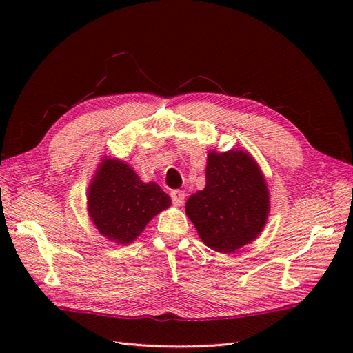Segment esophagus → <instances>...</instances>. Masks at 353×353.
Segmentation results:
<instances>
[{"label": "esophagus", "instance_id": "1", "mask_svg": "<svg viewBox=\"0 0 353 353\" xmlns=\"http://www.w3.org/2000/svg\"><path fill=\"white\" fill-rule=\"evenodd\" d=\"M170 196H172V201H173V205L174 206H177V208H180L183 203H184V192H181V190H173L172 193H170Z\"/></svg>", "mask_w": 353, "mask_h": 353}]
</instances>
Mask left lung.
Listing matches in <instances>:
<instances>
[{
  "mask_svg": "<svg viewBox=\"0 0 353 353\" xmlns=\"http://www.w3.org/2000/svg\"><path fill=\"white\" fill-rule=\"evenodd\" d=\"M269 212L268 183L253 156L243 148L210 150L206 186L186 203L201 242L214 252L233 253L263 232Z\"/></svg>",
  "mask_w": 353,
  "mask_h": 353,
  "instance_id": "1",
  "label": "left lung"
}]
</instances>
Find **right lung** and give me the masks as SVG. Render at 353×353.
<instances>
[{
    "instance_id": "right-lung-1",
    "label": "right lung",
    "mask_w": 353,
    "mask_h": 353,
    "mask_svg": "<svg viewBox=\"0 0 353 353\" xmlns=\"http://www.w3.org/2000/svg\"><path fill=\"white\" fill-rule=\"evenodd\" d=\"M172 199L157 183H144L120 159L104 156L87 189L92 225L110 242L130 245L154 216L170 208Z\"/></svg>"
}]
</instances>
